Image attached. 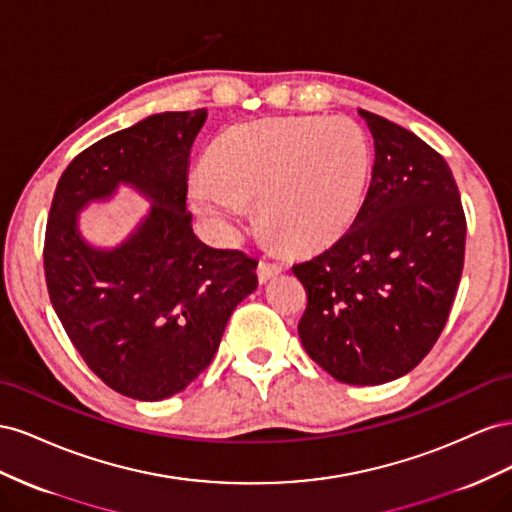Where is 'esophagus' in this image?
I'll list each match as a JSON object with an SVG mask.
<instances>
[{"instance_id":"34e87169","label":"esophagus","mask_w":512,"mask_h":512,"mask_svg":"<svg viewBox=\"0 0 512 512\" xmlns=\"http://www.w3.org/2000/svg\"><path fill=\"white\" fill-rule=\"evenodd\" d=\"M283 272V266L279 264H270V261H259V268H257V279L259 283L264 285L268 283L270 279H274V276H279Z\"/></svg>"}]
</instances>
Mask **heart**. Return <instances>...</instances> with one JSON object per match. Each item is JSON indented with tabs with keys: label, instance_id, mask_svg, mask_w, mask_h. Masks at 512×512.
I'll return each mask as SVG.
<instances>
[{
	"label": "heart",
	"instance_id": "obj_1",
	"mask_svg": "<svg viewBox=\"0 0 512 512\" xmlns=\"http://www.w3.org/2000/svg\"><path fill=\"white\" fill-rule=\"evenodd\" d=\"M373 150L345 115L276 118L229 130L188 184L195 212L231 238L246 208L261 231L291 251L339 240L367 199Z\"/></svg>",
	"mask_w": 512,
	"mask_h": 512
}]
</instances>
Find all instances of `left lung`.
<instances>
[{
  "instance_id": "left-lung-1",
  "label": "left lung",
  "mask_w": 512,
  "mask_h": 512,
  "mask_svg": "<svg viewBox=\"0 0 512 512\" xmlns=\"http://www.w3.org/2000/svg\"><path fill=\"white\" fill-rule=\"evenodd\" d=\"M358 113L375 145L371 186L354 225L294 266L309 294L298 334L337 382L377 386L410 373L444 330L465 214L440 154L382 115Z\"/></svg>"
}]
</instances>
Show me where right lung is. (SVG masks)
<instances>
[{"label":"right lung","instance_id":"right-lung-1","mask_svg":"<svg viewBox=\"0 0 512 512\" xmlns=\"http://www.w3.org/2000/svg\"><path fill=\"white\" fill-rule=\"evenodd\" d=\"M206 109L154 113L81 152L57 182L45 236L53 309L72 345L124 397L163 401L212 362L257 261L203 244L186 212L191 148ZM130 187L149 212L115 247L87 241L78 214Z\"/></svg>","mask_w":512,"mask_h":512}]
</instances>
